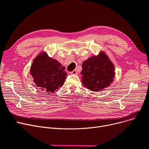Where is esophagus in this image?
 <instances>
[{"mask_svg": "<svg viewBox=\"0 0 149 149\" xmlns=\"http://www.w3.org/2000/svg\"><path fill=\"white\" fill-rule=\"evenodd\" d=\"M70 74H72V75H77V74H78V72H77V70L76 69H75L73 71H72V72H70Z\"/></svg>", "mask_w": 149, "mask_h": 149, "instance_id": "1", "label": "esophagus"}]
</instances>
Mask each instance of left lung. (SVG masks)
Masks as SVG:
<instances>
[{"instance_id": "obj_1", "label": "left lung", "mask_w": 149, "mask_h": 149, "mask_svg": "<svg viewBox=\"0 0 149 149\" xmlns=\"http://www.w3.org/2000/svg\"><path fill=\"white\" fill-rule=\"evenodd\" d=\"M114 66L104 52L89 57L82 64L81 81L84 86L99 92L111 85L115 76Z\"/></svg>"}]
</instances>
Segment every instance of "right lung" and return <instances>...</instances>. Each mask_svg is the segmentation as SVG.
<instances>
[{"label":"right lung","instance_id":"add662e5","mask_svg":"<svg viewBox=\"0 0 149 149\" xmlns=\"http://www.w3.org/2000/svg\"><path fill=\"white\" fill-rule=\"evenodd\" d=\"M64 70L60 62L49 57L46 52H42L33 60L30 74L37 88L50 94L63 85L67 75Z\"/></svg>","mask_w":149,"mask_h":149}]
</instances>
